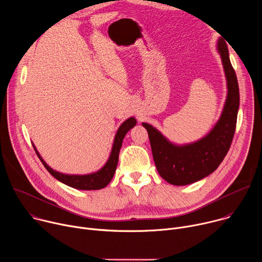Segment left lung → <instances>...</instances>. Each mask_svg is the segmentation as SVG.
Masks as SVG:
<instances>
[{
	"label": "left lung",
	"mask_w": 262,
	"mask_h": 262,
	"mask_svg": "<svg viewBox=\"0 0 262 262\" xmlns=\"http://www.w3.org/2000/svg\"><path fill=\"white\" fill-rule=\"evenodd\" d=\"M217 50L226 74L228 95L220 120L206 137L193 144L176 146L155 127L143 123L148 132L157 169L171 184L185 185L206 177L220 166L231 146L239 106L238 83L227 45L223 39L219 40Z\"/></svg>",
	"instance_id": "8db88e82"
}]
</instances>
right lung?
Masks as SVG:
<instances>
[{
	"label": "right lung",
	"mask_w": 262,
	"mask_h": 262,
	"mask_svg": "<svg viewBox=\"0 0 262 262\" xmlns=\"http://www.w3.org/2000/svg\"><path fill=\"white\" fill-rule=\"evenodd\" d=\"M136 123H137L136 119L132 117L121 124V126L119 127V129L115 136L113 148H112V152H111V156H110L106 164L99 171L92 173V174H88V175H67V174H62L60 172L53 170L41 159L38 151L36 150L35 146H33V147L35 149L36 155L38 156V158L40 159V161L43 164V166L46 167V169L59 181L71 186V188H73V189H78V190H87V191L100 190V189H103L104 186H106L108 184V182L112 180V178H113L114 173L116 171L117 164H118L119 151H120V148L122 146L123 138L126 135V133L136 125Z\"/></svg>",
	"instance_id": "right-lung-1"
}]
</instances>
